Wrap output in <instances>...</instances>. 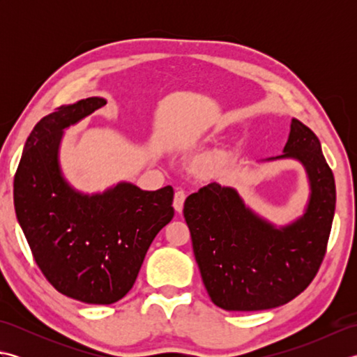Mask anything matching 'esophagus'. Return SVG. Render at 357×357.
Here are the masks:
<instances>
[{
  "mask_svg": "<svg viewBox=\"0 0 357 357\" xmlns=\"http://www.w3.org/2000/svg\"><path fill=\"white\" fill-rule=\"evenodd\" d=\"M185 192L184 190H176L174 192V198H173V207L174 210L178 211V213H181L184 208V201H185Z\"/></svg>",
  "mask_w": 357,
  "mask_h": 357,
  "instance_id": "34e87169",
  "label": "esophagus"
}]
</instances>
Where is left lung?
Listing matches in <instances>:
<instances>
[{
	"label": "left lung",
	"mask_w": 357,
	"mask_h": 357,
	"mask_svg": "<svg viewBox=\"0 0 357 357\" xmlns=\"http://www.w3.org/2000/svg\"><path fill=\"white\" fill-rule=\"evenodd\" d=\"M305 167L310 199L294 222L275 227L245 207L231 187L211 183L192 193L184 218L195 259L213 304L227 312H257L294 299L324 261L336 207L335 176L317 136L291 119L284 153Z\"/></svg>",
	"instance_id": "obj_1"
}]
</instances>
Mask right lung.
Listing matches in <instances>:
<instances>
[{"label":"right lung","mask_w":357,"mask_h":357,"mask_svg":"<svg viewBox=\"0 0 357 357\" xmlns=\"http://www.w3.org/2000/svg\"><path fill=\"white\" fill-rule=\"evenodd\" d=\"M102 105L104 98H86L33 127L15 173L13 201L45 279L72 299L109 305L130 291L151 241L174 210L172 185L146 192L121 183L84 195L67 184L58 162L63 130Z\"/></svg>","instance_id":"add662e5"}]
</instances>
